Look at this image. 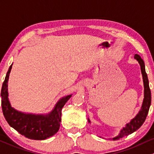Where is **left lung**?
<instances>
[{
	"label": "left lung",
	"instance_id": "8db88e82",
	"mask_svg": "<svg viewBox=\"0 0 154 154\" xmlns=\"http://www.w3.org/2000/svg\"><path fill=\"white\" fill-rule=\"evenodd\" d=\"M134 58L139 61V64L141 66V71H142V78H143V82H144V100L142 103V107L141 110H139V113L136 116L134 119H133L131 121V122L128 123L125 128H122V130L120 132L119 135L117 136L116 137L113 138L112 140H116V139H119L120 138L124 137L125 136H128L129 134H133L137 131L142 125L145 122V119H146L147 115H148L149 108H150V103H151V93H150V90L149 88V82L148 79V75H147L146 72H145V63H144L143 60L141 58L140 55L138 54H136L134 55ZM89 122H90V120L88 119Z\"/></svg>",
	"mask_w": 154,
	"mask_h": 154
}]
</instances>
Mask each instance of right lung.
I'll return each instance as SVG.
<instances>
[{
	"mask_svg": "<svg viewBox=\"0 0 154 154\" xmlns=\"http://www.w3.org/2000/svg\"><path fill=\"white\" fill-rule=\"evenodd\" d=\"M12 64L9 66L1 89V106L8 124L21 135L30 139L44 140L56 134L61 121V110L72 95L58 101L53 111L47 115H35L19 112L11 107L8 100V79Z\"/></svg>",
	"mask_w": 154,
	"mask_h": 154,
	"instance_id": "1",
	"label": "right lung"
}]
</instances>
